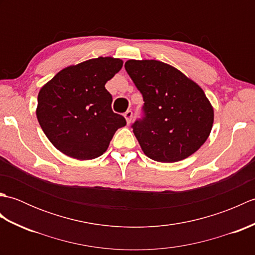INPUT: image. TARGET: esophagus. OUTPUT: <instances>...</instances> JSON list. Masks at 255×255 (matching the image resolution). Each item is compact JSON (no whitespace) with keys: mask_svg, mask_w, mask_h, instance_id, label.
I'll use <instances>...</instances> for the list:
<instances>
[{"mask_svg":"<svg viewBox=\"0 0 255 255\" xmlns=\"http://www.w3.org/2000/svg\"><path fill=\"white\" fill-rule=\"evenodd\" d=\"M124 117L126 118V122L129 125V124L131 123V121H132V112L131 111H127L126 113L124 114Z\"/></svg>","mask_w":255,"mask_h":255,"instance_id":"obj_1","label":"esophagus"}]
</instances>
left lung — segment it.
<instances>
[{"label":"left lung","mask_w":255,"mask_h":255,"mask_svg":"<svg viewBox=\"0 0 255 255\" xmlns=\"http://www.w3.org/2000/svg\"><path fill=\"white\" fill-rule=\"evenodd\" d=\"M125 69L143 97L144 117L132 125L143 153L172 163L196 152L214 124V107L203 89L162 61L130 59Z\"/></svg>","instance_id":"left-lung-1"}]
</instances>
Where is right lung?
<instances>
[{
  "mask_svg": "<svg viewBox=\"0 0 255 255\" xmlns=\"http://www.w3.org/2000/svg\"><path fill=\"white\" fill-rule=\"evenodd\" d=\"M123 63L112 57L89 59L62 69L40 89L38 123L60 152L77 160L95 159L126 125L112 111V95L105 89Z\"/></svg>",
  "mask_w": 255,
  "mask_h": 255,
  "instance_id": "right-lung-1",
  "label": "right lung"
}]
</instances>
